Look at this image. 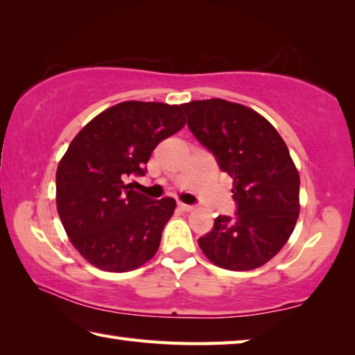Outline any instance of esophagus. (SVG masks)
Here are the masks:
<instances>
[{
	"label": "esophagus",
	"instance_id": "esophagus-1",
	"mask_svg": "<svg viewBox=\"0 0 355 355\" xmlns=\"http://www.w3.org/2000/svg\"><path fill=\"white\" fill-rule=\"evenodd\" d=\"M178 208L182 209V211H192V209H194V205H188V203H182V202H180V203H178Z\"/></svg>",
	"mask_w": 355,
	"mask_h": 355
}]
</instances>
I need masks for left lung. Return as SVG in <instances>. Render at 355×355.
<instances>
[{"label":"left lung","instance_id":"obj_1","mask_svg":"<svg viewBox=\"0 0 355 355\" xmlns=\"http://www.w3.org/2000/svg\"><path fill=\"white\" fill-rule=\"evenodd\" d=\"M182 108L191 133L233 177L236 216H218L198 239L227 270H253L284 247L300 212V175L284 139L270 122L234 102L192 101Z\"/></svg>","mask_w":355,"mask_h":355}]
</instances>
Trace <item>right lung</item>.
Segmentation results:
<instances>
[{
	"label": "right lung",
	"mask_w": 355,
	"mask_h": 355,
	"mask_svg": "<svg viewBox=\"0 0 355 355\" xmlns=\"http://www.w3.org/2000/svg\"><path fill=\"white\" fill-rule=\"evenodd\" d=\"M186 124L180 105L121 102L71 141L57 167V211L74 248L105 272H128L157 253L175 200H152L125 183L143 177L161 141Z\"/></svg>",
	"instance_id": "obj_1"
}]
</instances>
